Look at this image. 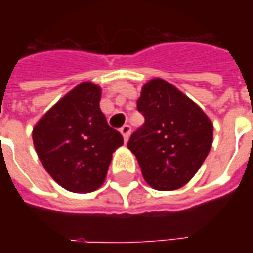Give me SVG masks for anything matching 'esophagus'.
Here are the masks:
<instances>
[{
  "label": "esophagus",
  "mask_w": 253,
  "mask_h": 253,
  "mask_svg": "<svg viewBox=\"0 0 253 253\" xmlns=\"http://www.w3.org/2000/svg\"><path fill=\"white\" fill-rule=\"evenodd\" d=\"M121 132H122V135H123V139L127 141L128 137H130V134H131V126H130V125H125V126L121 128Z\"/></svg>",
  "instance_id": "esophagus-1"
}]
</instances>
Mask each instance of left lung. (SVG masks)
<instances>
[{"label":"left lung","instance_id":"8db88e82","mask_svg":"<svg viewBox=\"0 0 253 253\" xmlns=\"http://www.w3.org/2000/svg\"><path fill=\"white\" fill-rule=\"evenodd\" d=\"M137 108L145 118L127 148L137 157L149 186L180 188L194 177L211 149L212 123L172 84L153 78L143 85Z\"/></svg>","mask_w":253,"mask_h":253}]
</instances>
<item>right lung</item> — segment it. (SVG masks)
Listing matches in <instances>:
<instances>
[{
    "label": "right lung",
    "mask_w": 253,
    "mask_h": 253,
    "mask_svg": "<svg viewBox=\"0 0 253 253\" xmlns=\"http://www.w3.org/2000/svg\"><path fill=\"white\" fill-rule=\"evenodd\" d=\"M101 89L81 83L52 105L32 131L44 169L72 192L97 190L107 176L112 153L123 145L100 110Z\"/></svg>",
    "instance_id": "add662e5"
}]
</instances>
